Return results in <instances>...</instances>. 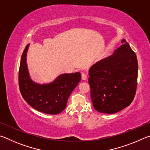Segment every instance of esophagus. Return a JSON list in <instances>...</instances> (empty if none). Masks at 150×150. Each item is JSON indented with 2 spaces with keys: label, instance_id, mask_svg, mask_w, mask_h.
Returning a JSON list of instances; mask_svg holds the SVG:
<instances>
[{
  "label": "esophagus",
  "instance_id": "34e87169",
  "mask_svg": "<svg viewBox=\"0 0 150 150\" xmlns=\"http://www.w3.org/2000/svg\"><path fill=\"white\" fill-rule=\"evenodd\" d=\"M81 78H82V80L85 81L87 79V75L86 73H82L81 74Z\"/></svg>",
  "mask_w": 150,
  "mask_h": 150
}]
</instances>
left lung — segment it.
I'll use <instances>...</instances> for the list:
<instances>
[{
    "instance_id": "8db88e82",
    "label": "left lung",
    "mask_w": 150,
    "mask_h": 150,
    "mask_svg": "<svg viewBox=\"0 0 150 150\" xmlns=\"http://www.w3.org/2000/svg\"><path fill=\"white\" fill-rule=\"evenodd\" d=\"M110 56L89 69L88 83L94 108L102 113L114 114L129 106L138 85V60L125 40Z\"/></svg>"
}]
</instances>
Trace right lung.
<instances>
[{
    "label": "right lung",
    "instance_id": "right-lung-1",
    "mask_svg": "<svg viewBox=\"0 0 150 150\" xmlns=\"http://www.w3.org/2000/svg\"><path fill=\"white\" fill-rule=\"evenodd\" d=\"M29 44L22 55L18 73L21 95L28 105L41 112L57 115L64 110L71 93L81 79L80 73L60 75L49 84L40 85L30 79L26 64Z\"/></svg>",
    "mask_w": 150,
    "mask_h": 150
}]
</instances>
